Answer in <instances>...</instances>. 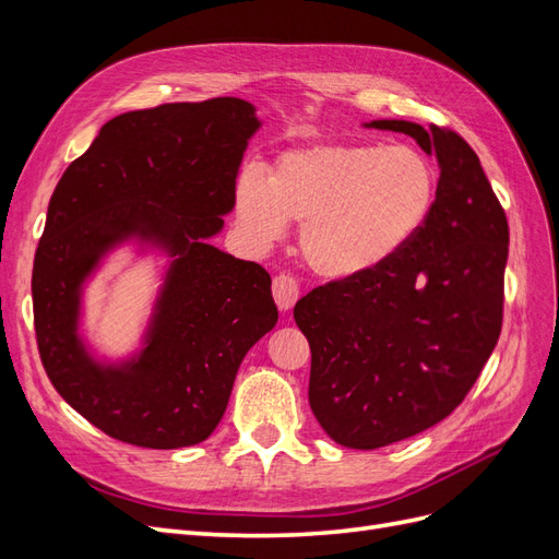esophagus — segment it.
I'll return each instance as SVG.
<instances>
[{
	"label": "esophagus",
	"mask_w": 559,
	"mask_h": 559,
	"mask_svg": "<svg viewBox=\"0 0 559 559\" xmlns=\"http://www.w3.org/2000/svg\"><path fill=\"white\" fill-rule=\"evenodd\" d=\"M273 296L277 308L289 312L294 308V302L298 300V282L292 275H277L273 280Z\"/></svg>",
	"instance_id": "obj_1"
}]
</instances>
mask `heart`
I'll return each instance as SVG.
<instances>
[{"label": "heart", "mask_w": 559, "mask_h": 559, "mask_svg": "<svg viewBox=\"0 0 559 559\" xmlns=\"http://www.w3.org/2000/svg\"><path fill=\"white\" fill-rule=\"evenodd\" d=\"M438 175L413 146L319 144L286 151L267 179L245 170L235 214L247 238L267 247L286 222H302L300 251L314 273L352 280L394 261L436 205Z\"/></svg>", "instance_id": "1"}]
</instances>
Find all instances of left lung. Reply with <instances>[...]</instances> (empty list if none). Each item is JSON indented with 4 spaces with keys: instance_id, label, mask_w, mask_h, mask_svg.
Instances as JSON below:
<instances>
[{
    "instance_id": "1",
    "label": "left lung",
    "mask_w": 559,
    "mask_h": 559,
    "mask_svg": "<svg viewBox=\"0 0 559 559\" xmlns=\"http://www.w3.org/2000/svg\"><path fill=\"white\" fill-rule=\"evenodd\" d=\"M436 156L427 226L394 261L302 296L310 408L337 445L376 450L445 419L497 347L509 222L480 160L460 134L380 118Z\"/></svg>"
}]
</instances>
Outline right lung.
I'll list each match as a JSON object with an SVG mask.
<instances>
[{
	"mask_svg": "<svg viewBox=\"0 0 559 559\" xmlns=\"http://www.w3.org/2000/svg\"><path fill=\"white\" fill-rule=\"evenodd\" d=\"M261 128L240 97L128 111L103 126L48 202L32 270L48 380L99 431L140 448L202 443L222 421L245 354L277 324L270 275L210 245L235 207ZM166 257L141 347L105 360L80 333L82 292L111 250Z\"/></svg>",
	"mask_w": 559,
	"mask_h": 559,
	"instance_id": "1",
	"label": "right lung"
}]
</instances>
